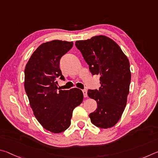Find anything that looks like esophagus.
Wrapping results in <instances>:
<instances>
[{"instance_id":"esophagus-1","label":"esophagus","mask_w":158,"mask_h":158,"mask_svg":"<svg viewBox=\"0 0 158 158\" xmlns=\"http://www.w3.org/2000/svg\"><path fill=\"white\" fill-rule=\"evenodd\" d=\"M82 93H83V95H84V97L85 98L87 97V91L86 89L82 90Z\"/></svg>"}]
</instances>
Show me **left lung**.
I'll use <instances>...</instances> for the list:
<instances>
[{
  "mask_svg": "<svg viewBox=\"0 0 158 158\" xmlns=\"http://www.w3.org/2000/svg\"><path fill=\"white\" fill-rule=\"evenodd\" d=\"M92 75L100 76L99 89H89L87 94L97 103L89 114L92 123L101 128H112L120 119L129 94L131 73L128 57L119 46L104 35L76 41Z\"/></svg>",
  "mask_w": 158,
  "mask_h": 158,
  "instance_id": "obj_1",
  "label": "left lung"
}]
</instances>
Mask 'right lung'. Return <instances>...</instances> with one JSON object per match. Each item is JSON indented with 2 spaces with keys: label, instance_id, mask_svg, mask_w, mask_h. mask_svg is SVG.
Masks as SVG:
<instances>
[{
  "label": "right lung",
  "instance_id": "add662e5",
  "mask_svg": "<svg viewBox=\"0 0 158 158\" xmlns=\"http://www.w3.org/2000/svg\"><path fill=\"white\" fill-rule=\"evenodd\" d=\"M73 41L53 40L36 49L25 69L24 87L36 118L53 133L66 131L71 125L74 108L83 101L77 88L60 90L56 78L64 81L60 69V58L72 47Z\"/></svg>",
  "mask_w": 158,
  "mask_h": 158
}]
</instances>
